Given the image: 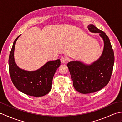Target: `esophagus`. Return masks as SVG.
Listing matches in <instances>:
<instances>
[{"mask_svg": "<svg viewBox=\"0 0 122 122\" xmlns=\"http://www.w3.org/2000/svg\"><path fill=\"white\" fill-rule=\"evenodd\" d=\"M60 61L62 63H65L66 62V57H64V56L61 57L60 59Z\"/></svg>", "mask_w": 122, "mask_h": 122, "instance_id": "34e87169", "label": "esophagus"}]
</instances>
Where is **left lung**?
Here are the masks:
<instances>
[{
	"instance_id": "left-lung-1",
	"label": "left lung",
	"mask_w": 122,
	"mask_h": 122,
	"mask_svg": "<svg viewBox=\"0 0 122 122\" xmlns=\"http://www.w3.org/2000/svg\"><path fill=\"white\" fill-rule=\"evenodd\" d=\"M87 28L91 32L99 33L103 39L102 54L90 64L80 61H70L67 64L74 89L83 94L96 92L105 86L111 79L114 63L113 50L107 35L92 24Z\"/></svg>"
}]
</instances>
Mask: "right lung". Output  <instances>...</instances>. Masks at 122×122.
<instances>
[{"mask_svg": "<svg viewBox=\"0 0 122 122\" xmlns=\"http://www.w3.org/2000/svg\"><path fill=\"white\" fill-rule=\"evenodd\" d=\"M20 35L13 43L9 57V69L11 81L20 92L30 96L40 97L47 94L52 87L56 71L61 64L60 60L50 61L37 70L29 71L22 69L15 62V45Z\"/></svg>", "mask_w": 122, "mask_h": 122, "instance_id": "add662e5", "label": "right lung"}]
</instances>
